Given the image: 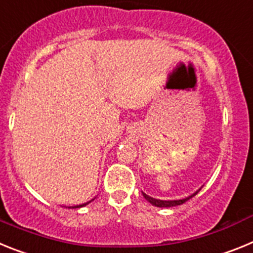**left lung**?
I'll list each match as a JSON object with an SVG mask.
<instances>
[{
    "label": "left lung",
    "mask_w": 253,
    "mask_h": 253,
    "mask_svg": "<svg viewBox=\"0 0 253 253\" xmlns=\"http://www.w3.org/2000/svg\"><path fill=\"white\" fill-rule=\"evenodd\" d=\"M196 194H198V191H196L195 194H193L191 196H189V198H185V199H181V200H158V199H153L151 198V196H148L147 194L143 193V196L148 200L151 204L156 205V207L158 208H169V207H176V205H181L184 204V203H186L187 200H190V199L193 198V196H195Z\"/></svg>",
    "instance_id": "8db88e82"
}]
</instances>
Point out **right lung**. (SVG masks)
<instances>
[{
  "instance_id": "add662e5",
  "label": "right lung",
  "mask_w": 253,
  "mask_h": 253,
  "mask_svg": "<svg viewBox=\"0 0 253 253\" xmlns=\"http://www.w3.org/2000/svg\"><path fill=\"white\" fill-rule=\"evenodd\" d=\"M90 203V202H88ZM88 203H86V204H82V205H76V207H72V208H81V207H84V205H87L88 204Z\"/></svg>"
}]
</instances>
